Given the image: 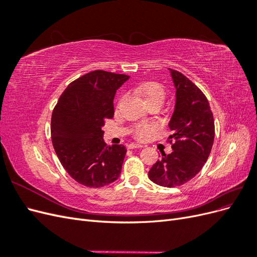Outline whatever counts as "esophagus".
Listing matches in <instances>:
<instances>
[{"label":"esophagus","mask_w":257,"mask_h":257,"mask_svg":"<svg viewBox=\"0 0 257 257\" xmlns=\"http://www.w3.org/2000/svg\"><path fill=\"white\" fill-rule=\"evenodd\" d=\"M130 149H137V148H139V149H142V148H144V146L142 145H138V144H131L128 146Z\"/></svg>","instance_id":"1"}]
</instances>
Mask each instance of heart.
<instances>
[{"mask_svg": "<svg viewBox=\"0 0 257 257\" xmlns=\"http://www.w3.org/2000/svg\"><path fill=\"white\" fill-rule=\"evenodd\" d=\"M138 94H141L147 104L153 102L163 103L165 98L164 88L158 82L148 81L139 84L135 89ZM157 131V126L154 124H139L134 128V135L138 139H147L149 138L154 132Z\"/></svg>", "mask_w": 257, "mask_h": 257, "instance_id": "b5f03b06", "label": "heart"}]
</instances>
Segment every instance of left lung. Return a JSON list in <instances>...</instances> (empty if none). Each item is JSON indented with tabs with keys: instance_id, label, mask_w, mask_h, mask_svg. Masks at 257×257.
<instances>
[{
	"instance_id": "obj_1",
	"label": "left lung",
	"mask_w": 257,
	"mask_h": 257,
	"mask_svg": "<svg viewBox=\"0 0 257 257\" xmlns=\"http://www.w3.org/2000/svg\"><path fill=\"white\" fill-rule=\"evenodd\" d=\"M176 89L175 109L168 126L176 143L173 152L162 153L149 170L155 184L175 188L190 181L207 162L214 141V120L205 94L189 78L169 68Z\"/></svg>"
}]
</instances>
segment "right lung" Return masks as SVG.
I'll use <instances>...</instances> for the list:
<instances>
[{
  "instance_id": "obj_1",
  "label": "right lung",
  "mask_w": 257,
  "mask_h": 257,
  "mask_svg": "<svg viewBox=\"0 0 257 257\" xmlns=\"http://www.w3.org/2000/svg\"><path fill=\"white\" fill-rule=\"evenodd\" d=\"M130 76L94 71L67 85L51 116L52 145L78 183L102 188L120 177L126 149L106 146L102 127L113 116L115 92Z\"/></svg>"
}]
</instances>
